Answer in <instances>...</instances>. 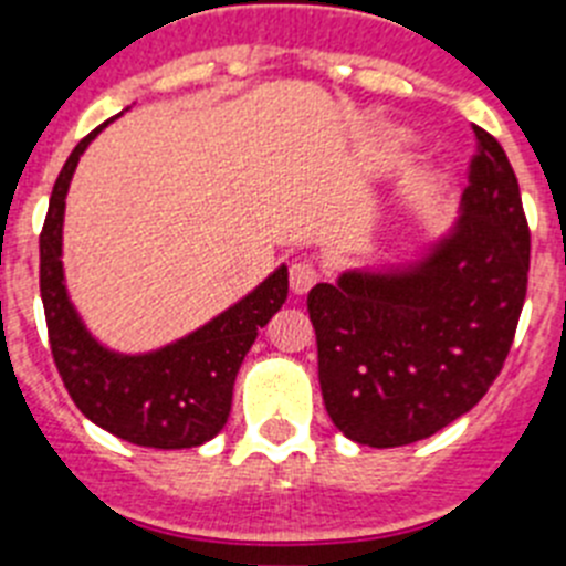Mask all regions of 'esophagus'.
Masks as SVG:
<instances>
[{
  "mask_svg": "<svg viewBox=\"0 0 566 566\" xmlns=\"http://www.w3.org/2000/svg\"><path fill=\"white\" fill-rule=\"evenodd\" d=\"M317 283V269L308 260H294L289 266V286L294 294H306Z\"/></svg>",
  "mask_w": 566,
  "mask_h": 566,
  "instance_id": "esophagus-1",
  "label": "esophagus"
}]
</instances>
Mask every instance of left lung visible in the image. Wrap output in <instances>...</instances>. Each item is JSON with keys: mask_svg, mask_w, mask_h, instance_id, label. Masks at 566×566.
Instances as JSON below:
<instances>
[{"mask_svg": "<svg viewBox=\"0 0 566 566\" xmlns=\"http://www.w3.org/2000/svg\"><path fill=\"white\" fill-rule=\"evenodd\" d=\"M476 138L451 227L417 252L308 292L319 391L352 442L433 437L502 371L527 294L530 232L502 144L479 127Z\"/></svg>", "mask_w": 566, "mask_h": 566, "instance_id": "left-lung-1", "label": "left lung"}]
</instances>
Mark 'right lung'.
I'll return each mask as SVG.
<instances>
[{
	"label": "right lung",
	"mask_w": 566,
	"mask_h": 566,
	"mask_svg": "<svg viewBox=\"0 0 566 566\" xmlns=\"http://www.w3.org/2000/svg\"><path fill=\"white\" fill-rule=\"evenodd\" d=\"M122 115V113H118ZM115 115V118H118ZM113 122V118H109ZM96 127L76 144L50 192L39 238V286L48 317L50 352L78 411L124 442L181 451L223 431L232 411L234 377L252 348L258 328L280 312L289 294V269L280 263L247 297L172 343L142 354L113 352L84 326L64 283V198Z\"/></svg>",
	"instance_id": "obj_1"
}]
</instances>
